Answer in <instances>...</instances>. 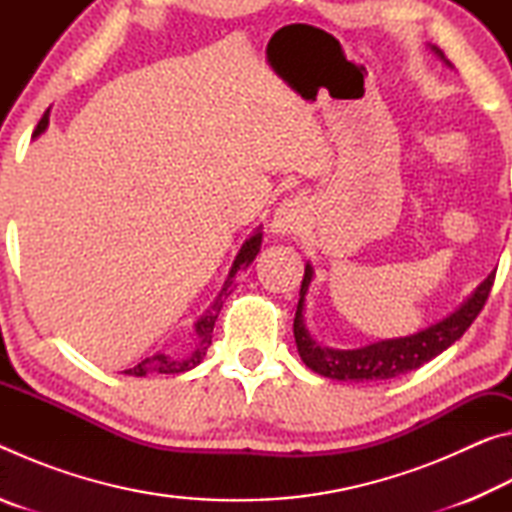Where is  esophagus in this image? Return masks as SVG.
I'll return each instance as SVG.
<instances>
[{"label": "esophagus", "instance_id": "esophagus-1", "mask_svg": "<svg viewBox=\"0 0 512 512\" xmlns=\"http://www.w3.org/2000/svg\"><path fill=\"white\" fill-rule=\"evenodd\" d=\"M305 216H307V205L302 198H289L284 201L280 207H277L271 221V228L275 235H296L298 230H302L305 225Z\"/></svg>", "mask_w": 512, "mask_h": 512}]
</instances>
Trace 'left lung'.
<instances>
[{
	"instance_id": "1",
	"label": "left lung",
	"mask_w": 512,
	"mask_h": 512,
	"mask_svg": "<svg viewBox=\"0 0 512 512\" xmlns=\"http://www.w3.org/2000/svg\"><path fill=\"white\" fill-rule=\"evenodd\" d=\"M497 273V271H495ZM495 273H490L474 291V296L456 309L452 316H447L440 323L431 325L413 336L404 339H388L366 345L359 350H332L318 345L305 329L302 320V309H305V293L311 282V266L307 264L305 277L300 284V300L293 318V336L300 352V359L305 366L318 375L336 379V381H377V379H393L404 372L420 368L422 363L438 357L440 352L447 350L454 341L461 339L467 327L474 323V318L481 314V309L488 300L492 284H495Z\"/></svg>"
}]
</instances>
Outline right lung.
<instances>
[{"mask_svg": "<svg viewBox=\"0 0 512 512\" xmlns=\"http://www.w3.org/2000/svg\"><path fill=\"white\" fill-rule=\"evenodd\" d=\"M47 126H49V110H47L45 115H42V119L38 121L36 131H33V137H38L40 133H45ZM259 246H262V235H259V232H257L255 237H250L244 246H241L239 255H237V259H235V264H232V271H230V275H228V280H225L223 289H221V293H219V298L214 300V305H212L210 309H207V314L196 323V350H194L192 357H187L185 361H173V359H169V357H164V354H155V357L144 359L142 363H137L135 368L126 370V375L144 377V375H149V372H160V375H176V372H185V370L196 368L198 363L203 361L207 348H210V345H212L214 323H216V318H219V311H221V307H223L225 298H228L230 293H232V289L237 287V275H239L241 271H246V268L250 266V262H253V259L257 257Z\"/></svg>", "mask_w": 512, "mask_h": 512, "instance_id": "1", "label": "right lung"}]
</instances>
